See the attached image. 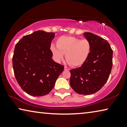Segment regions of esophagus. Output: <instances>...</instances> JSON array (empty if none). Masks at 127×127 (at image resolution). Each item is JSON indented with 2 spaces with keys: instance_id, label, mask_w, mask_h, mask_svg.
Returning a JSON list of instances; mask_svg holds the SVG:
<instances>
[{
  "instance_id": "esophagus-1",
  "label": "esophagus",
  "mask_w": 127,
  "mask_h": 127,
  "mask_svg": "<svg viewBox=\"0 0 127 127\" xmlns=\"http://www.w3.org/2000/svg\"><path fill=\"white\" fill-rule=\"evenodd\" d=\"M64 70H69V69L68 67H66V66H64Z\"/></svg>"
}]
</instances>
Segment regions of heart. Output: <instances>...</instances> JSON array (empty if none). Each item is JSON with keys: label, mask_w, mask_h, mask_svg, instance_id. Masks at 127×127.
Here are the masks:
<instances>
[{"label": "heart", "mask_w": 127, "mask_h": 127, "mask_svg": "<svg viewBox=\"0 0 127 127\" xmlns=\"http://www.w3.org/2000/svg\"><path fill=\"white\" fill-rule=\"evenodd\" d=\"M50 49L55 61L60 63L65 54L68 63L79 66L84 64L91 52V44L89 40L72 36H62L57 41V46L51 44Z\"/></svg>", "instance_id": "heart-1"}]
</instances>
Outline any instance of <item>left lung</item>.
<instances>
[{
  "mask_svg": "<svg viewBox=\"0 0 127 127\" xmlns=\"http://www.w3.org/2000/svg\"><path fill=\"white\" fill-rule=\"evenodd\" d=\"M91 44L89 58L81 66L70 70V85L77 93L92 95L104 86L113 66V50L106 40L91 32L83 33Z\"/></svg>",
  "mask_w": 127,
  "mask_h": 127,
  "instance_id": "obj_1",
  "label": "left lung"
}]
</instances>
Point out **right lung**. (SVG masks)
<instances>
[{"label":"right lung","mask_w":127,"mask_h":127,"mask_svg":"<svg viewBox=\"0 0 127 127\" xmlns=\"http://www.w3.org/2000/svg\"><path fill=\"white\" fill-rule=\"evenodd\" d=\"M55 33L38 30L23 36L15 46L12 62L17 82L30 95L50 92L64 66L52 59L50 50Z\"/></svg>","instance_id":"obj_1"}]
</instances>
